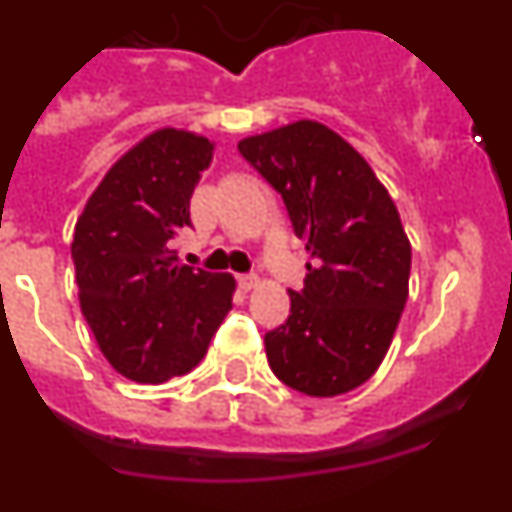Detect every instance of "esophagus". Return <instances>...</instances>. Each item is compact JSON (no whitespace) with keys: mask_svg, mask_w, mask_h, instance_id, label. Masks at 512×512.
Instances as JSON below:
<instances>
[{"mask_svg":"<svg viewBox=\"0 0 512 512\" xmlns=\"http://www.w3.org/2000/svg\"><path fill=\"white\" fill-rule=\"evenodd\" d=\"M259 282H261V279L256 277V274H241V277H238V284H241L243 289H253V287H259Z\"/></svg>","mask_w":512,"mask_h":512,"instance_id":"obj_1","label":"esophagus"}]
</instances>
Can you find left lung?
<instances>
[{"label":"left lung","mask_w":512,"mask_h":512,"mask_svg":"<svg viewBox=\"0 0 512 512\" xmlns=\"http://www.w3.org/2000/svg\"><path fill=\"white\" fill-rule=\"evenodd\" d=\"M238 151L282 194L307 243L305 287L264 336L271 372L310 397L356 390L377 372L408 302L410 241L364 158L320 122L253 135Z\"/></svg>","instance_id":"left-lung-1"}]
</instances>
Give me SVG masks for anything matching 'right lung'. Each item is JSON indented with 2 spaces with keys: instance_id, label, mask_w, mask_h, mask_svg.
<instances>
[{
  "instance_id": "add662e5",
  "label": "right lung",
  "mask_w": 512,
  "mask_h": 512,
  "mask_svg": "<svg viewBox=\"0 0 512 512\" xmlns=\"http://www.w3.org/2000/svg\"><path fill=\"white\" fill-rule=\"evenodd\" d=\"M212 143L158 130L107 171L74 228L81 312L102 354L133 382L192 372L233 307L230 274L179 264L169 243L189 228V200Z\"/></svg>"
}]
</instances>
